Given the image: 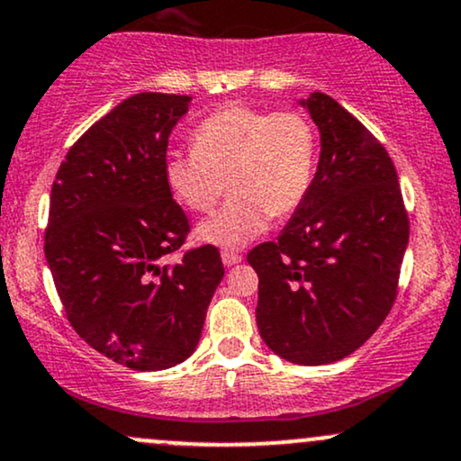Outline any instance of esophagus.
Instances as JSON below:
<instances>
[{
  "mask_svg": "<svg viewBox=\"0 0 461 461\" xmlns=\"http://www.w3.org/2000/svg\"><path fill=\"white\" fill-rule=\"evenodd\" d=\"M221 258H223L225 267H234V264L242 260L240 253H236V251H223V253H221Z\"/></svg>",
  "mask_w": 461,
  "mask_h": 461,
  "instance_id": "obj_1",
  "label": "esophagus"
}]
</instances>
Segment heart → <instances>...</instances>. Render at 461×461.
I'll return each instance as SVG.
<instances>
[{
	"mask_svg": "<svg viewBox=\"0 0 461 461\" xmlns=\"http://www.w3.org/2000/svg\"><path fill=\"white\" fill-rule=\"evenodd\" d=\"M319 139L299 110L230 104L193 131V151H168L164 179L171 194L194 214L225 208L199 227L201 240L236 249L267 230L268 219H288L303 203L316 168Z\"/></svg>",
	"mask_w": 461,
	"mask_h": 461,
	"instance_id": "b5f03b06",
	"label": "heart"
}]
</instances>
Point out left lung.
Instances as JSON below:
<instances>
[{"instance_id":"8db88e82","label":"left lung","mask_w":461,"mask_h":461,"mask_svg":"<svg viewBox=\"0 0 461 461\" xmlns=\"http://www.w3.org/2000/svg\"><path fill=\"white\" fill-rule=\"evenodd\" d=\"M321 160L303 203L277 240L249 251L256 321L277 356L338 362L377 331L399 293L410 219L393 158L325 93H312Z\"/></svg>"}]
</instances>
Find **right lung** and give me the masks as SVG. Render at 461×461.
I'll use <instances>...</instances> for the list:
<instances>
[{
	"label": "right lung",
	"mask_w": 461,
	"mask_h": 461,
	"mask_svg": "<svg viewBox=\"0 0 461 461\" xmlns=\"http://www.w3.org/2000/svg\"><path fill=\"white\" fill-rule=\"evenodd\" d=\"M188 95L139 93L91 125L51 186L45 258L73 330L131 370H162L197 347L225 268L214 245L164 262L190 234L164 179Z\"/></svg>",
	"instance_id": "obj_1"
}]
</instances>
